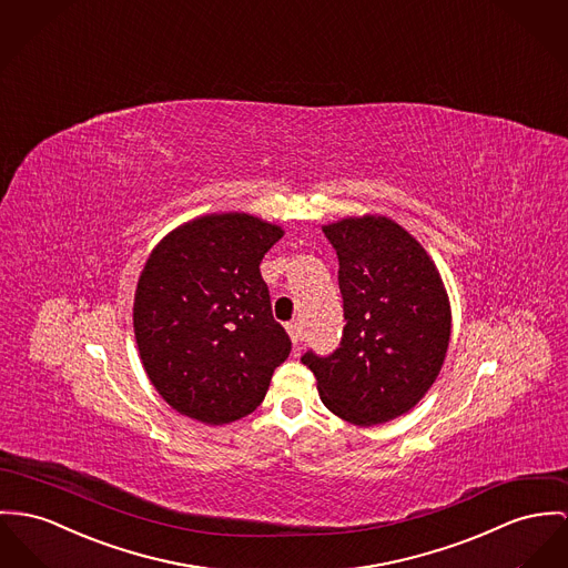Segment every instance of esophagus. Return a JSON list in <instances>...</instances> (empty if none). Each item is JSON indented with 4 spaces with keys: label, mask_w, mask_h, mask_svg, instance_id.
<instances>
[{
    "label": "esophagus",
    "mask_w": 568,
    "mask_h": 568,
    "mask_svg": "<svg viewBox=\"0 0 568 568\" xmlns=\"http://www.w3.org/2000/svg\"><path fill=\"white\" fill-rule=\"evenodd\" d=\"M287 333H290L294 346H298V344L303 342V322H301V320H292V322L287 324Z\"/></svg>",
    "instance_id": "34e87169"
}]
</instances>
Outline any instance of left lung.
I'll use <instances>...</instances> for the list:
<instances>
[{
  "mask_svg": "<svg viewBox=\"0 0 568 568\" xmlns=\"http://www.w3.org/2000/svg\"><path fill=\"white\" fill-rule=\"evenodd\" d=\"M339 260L344 333L328 356L303 363L328 410L376 426L410 410L437 381L452 331L437 265L399 224L383 216L324 226Z\"/></svg>",
  "mask_w": 568,
  "mask_h": 568,
  "instance_id": "8db88e82",
  "label": "left lung"
}]
</instances>
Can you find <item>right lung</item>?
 Segmentation results:
<instances>
[{
	"mask_svg": "<svg viewBox=\"0 0 568 568\" xmlns=\"http://www.w3.org/2000/svg\"><path fill=\"white\" fill-rule=\"evenodd\" d=\"M281 237L255 216L212 214L149 255L133 301L135 342L153 387L181 415L210 426L246 417L290 356L260 272Z\"/></svg>",
	"mask_w": 568,
	"mask_h": 568,
	"instance_id": "1",
	"label": "right lung"
}]
</instances>
